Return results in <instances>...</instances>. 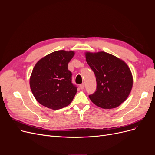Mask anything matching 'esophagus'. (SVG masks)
<instances>
[{
	"instance_id": "esophagus-1",
	"label": "esophagus",
	"mask_w": 155,
	"mask_h": 155,
	"mask_svg": "<svg viewBox=\"0 0 155 155\" xmlns=\"http://www.w3.org/2000/svg\"><path fill=\"white\" fill-rule=\"evenodd\" d=\"M79 87H80V88H81V89H83L84 88H85V83H83L82 84H81L80 85H79Z\"/></svg>"
}]
</instances>
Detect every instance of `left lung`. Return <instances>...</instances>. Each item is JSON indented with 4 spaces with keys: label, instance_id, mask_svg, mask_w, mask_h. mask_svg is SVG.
Wrapping results in <instances>:
<instances>
[{
    "label": "left lung",
    "instance_id": "1",
    "mask_svg": "<svg viewBox=\"0 0 155 155\" xmlns=\"http://www.w3.org/2000/svg\"><path fill=\"white\" fill-rule=\"evenodd\" d=\"M86 61L95 74L96 91L89 95L97 107L110 109L125 101L133 87L130 70L124 61L105 52H86Z\"/></svg>",
    "mask_w": 155,
    "mask_h": 155
}]
</instances>
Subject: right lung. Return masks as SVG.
Returning a JSON list of instances; mask_svg holds the SVG:
<instances>
[{
    "mask_svg": "<svg viewBox=\"0 0 155 155\" xmlns=\"http://www.w3.org/2000/svg\"><path fill=\"white\" fill-rule=\"evenodd\" d=\"M74 51H54L37 62L30 79L31 91L40 104L53 110L67 107L73 100L77 87L72 83L68 64Z\"/></svg>",
    "mask_w": 155,
    "mask_h": 155,
    "instance_id": "right-lung-1",
    "label": "right lung"
}]
</instances>
